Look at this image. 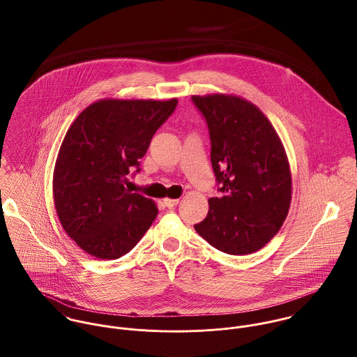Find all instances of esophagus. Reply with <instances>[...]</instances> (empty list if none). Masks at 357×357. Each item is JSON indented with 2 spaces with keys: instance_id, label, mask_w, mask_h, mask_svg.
Returning <instances> with one entry per match:
<instances>
[{
  "instance_id": "1",
  "label": "esophagus",
  "mask_w": 357,
  "mask_h": 357,
  "mask_svg": "<svg viewBox=\"0 0 357 357\" xmlns=\"http://www.w3.org/2000/svg\"><path fill=\"white\" fill-rule=\"evenodd\" d=\"M163 204H166V207H174L178 204V199H163Z\"/></svg>"
}]
</instances>
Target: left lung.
Returning a JSON list of instances; mask_svg holds the SVG:
<instances>
[{
  "label": "left lung",
  "mask_w": 357,
  "mask_h": 357,
  "mask_svg": "<svg viewBox=\"0 0 357 357\" xmlns=\"http://www.w3.org/2000/svg\"><path fill=\"white\" fill-rule=\"evenodd\" d=\"M207 123L218 197L195 231L217 250L255 253L280 229L291 202V174L280 139L255 104L236 96H192Z\"/></svg>",
  "instance_id": "8db88e82"
}]
</instances>
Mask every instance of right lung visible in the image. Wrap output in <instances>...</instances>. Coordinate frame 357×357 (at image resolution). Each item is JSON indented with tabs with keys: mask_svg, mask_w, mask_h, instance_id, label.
Here are the masks:
<instances>
[{
	"mask_svg": "<svg viewBox=\"0 0 357 357\" xmlns=\"http://www.w3.org/2000/svg\"><path fill=\"white\" fill-rule=\"evenodd\" d=\"M177 99L100 100L67 130L53 173V199L67 235L88 255L116 259L151 227L158 208L125 188L140 173L155 132L174 112Z\"/></svg>",
	"mask_w": 357,
	"mask_h": 357,
	"instance_id": "add662e5",
	"label": "right lung"
}]
</instances>
